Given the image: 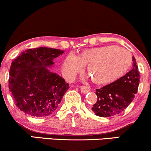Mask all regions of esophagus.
Segmentation results:
<instances>
[{"label":"esophagus","instance_id":"1","mask_svg":"<svg viewBox=\"0 0 151 151\" xmlns=\"http://www.w3.org/2000/svg\"><path fill=\"white\" fill-rule=\"evenodd\" d=\"M79 88H80V90H81V92L84 93L89 92V91H90L89 87H88V86H79Z\"/></svg>","mask_w":151,"mask_h":151}]
</instances>
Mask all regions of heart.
<instances>
[{
  "label": "heart",
  "mask_w": 151,
  "mask_h": 151,
  "mask_svg": "<svg viewBox=\"0 0 151 151\" xmlns=\"http://www.w3.org/2000/svg\"><path fill=\"white\" fill-rule=\"evenodd\" d=\"M132 64L131 53L124 48L108 45L88 49L79 57L70 55L63 64V72L72 79L87 65L86 70L96 84H108L125 74Z\"/></svg>",
  "instance_id": "b5f03b06"
}]
</instances>
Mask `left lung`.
Here are the masks:
<instances>
[{"instance_id":"8db88e82","label":"left lung","mask_w":151,"mask_h":151,"mask_svg":"<svg viewBox=\"0 0 151 151\" xmlns=\"http://www.w3.org/2000/svg\"><path fill=\"white\" fill-rule=\"evenodd\" d=\"M133 67L124 77L116 81L97 89V101L91 110L96 116L109 117L124 111L129 106L138 91L140 82V72L133 57Z\"/></svg>"}]
</instances>
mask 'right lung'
<instances>
[{
    "instance_id": "add662e5",
    "label": "right lung",
    "mask_w": 151,
    "mask_h": 151,
    "mask_svg": "<svg viewBox=\"0 0 151 151\" xmlns=\"http://www.w3.org/2000/svg\"><path fill=\"white\" fill-rule=\"evenodd\" d=\"M65 51L47 47L22 52L12 62L9 89L15 104L25 114L45 117L56 111L69 84L47 67Z\"/></svg>"
}]
</instances>
